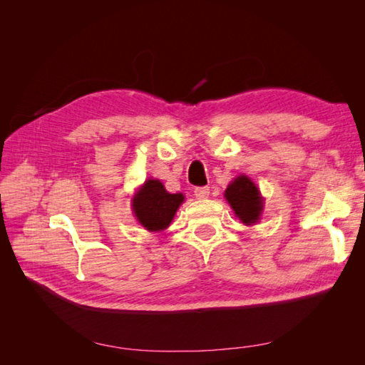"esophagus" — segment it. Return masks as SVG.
<instances>
[{"mask_svg": "<svg viewBox=\"0 0 365 365\" xmlns=\"http://www.w3.org/2000/svg\"><path fill=\"white\" fill-rule=\"evenodd\" d=\"M208 195H210L208 187H196L195 189V196L197 200H205V197H208Z\"/></svg>", "mask_w": 365, "mask_h": 365, "instance_id": "esophagus-1", "label": "esophagus"}]
</instances>
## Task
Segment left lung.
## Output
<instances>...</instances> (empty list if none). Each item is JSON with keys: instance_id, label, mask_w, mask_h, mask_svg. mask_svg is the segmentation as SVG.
I'll return each mask as SVG.
<instances>
[{"instance_id": "1", "label": "left lung", "mask_w": 365, "mask_h": 365, "mask_svg": "<svg viewBox=\"0 0 365 365\" xmlns=\"http://www.w3.org/2000/svg\"><path fill=\"white\" fill-rule=\"evenodd\" d=\"M225 200L245 225L259 222L263 210V197L256 184L247 175H239L230 182L225 190Z\"/></svg>"}]
</instances>
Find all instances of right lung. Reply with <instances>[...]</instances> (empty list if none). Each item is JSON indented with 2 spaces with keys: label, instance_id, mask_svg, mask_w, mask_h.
Listing matches in <instances>:
<instances>
[{
  "label": "right lung",
  "instance_id": "obj_1",
  "mask_svg": "<svg viewBox=\"0 0 365 365\" xmlns=\"http://www.w3.org/2000/svg\"><path fill=\"white\" fill-rule=\"evenodd\" d=\"M182 202V193H169L160 180H148L132 197V212L146 230L163 231Z\"/></svg>",
  "mask_w": 365,
  "mask_h": 365
}]
</instances>
